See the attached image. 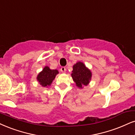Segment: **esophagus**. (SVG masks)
Listing matches in <instances>:
<instances>
[{
  "instance_id": "obj_1",
  "label": "esophagus",
  "mask_w": 135,
  "mask_h": 135,
  "mask_svg": "<svg viewBox=\"0 0 135 135\" xmlns=\"http://www.w3.org/2000/svg\"><path fill=\"white\" fill-rule=\"evenodd\" d=\"M61 71L62 72V73H64L66 72V68L64 67V66H62V67H61Z\"/></svg>"
}]
</instances>
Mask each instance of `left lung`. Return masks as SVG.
Here are the masks:
<instances>
[{
  "label": "left lung",
  "instance_id": "8db88e82",
  "mask_svg": "<svg viewBox=\"0 0 135 135\" xmlns=\"http://www.w3.org/2000/svg\"><path fill=\"white\" fill-rule=\"evenodd\" d=\"M71 76L78 87L81 88L83 86L88 85L91 80V71L86 68L83 62H78L74 64Z\"/></svg>",
  "mask_w": 135,
  "mask_h": 135
}]
</instances>
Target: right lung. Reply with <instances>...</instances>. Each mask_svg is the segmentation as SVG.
Masks as SVG:
<instances>
[{"mask_svg": "<svg viewBox=\"0 0 135 135\" xmlns=\"http://www.w3.org/2000/svg\"><path fill=\"white\" fill-rule=\"evenodd\" d=\"M58 73L59 72L56 69H50L49 67L46 66L42 72L38 74L37 79L41 85L46 87L51 85L56 74Z\"/></svg>", "mask_w": 135, "mask_h": 135, "instance_id": "right-lung-1", "label": "right lung"}]
</instances>
